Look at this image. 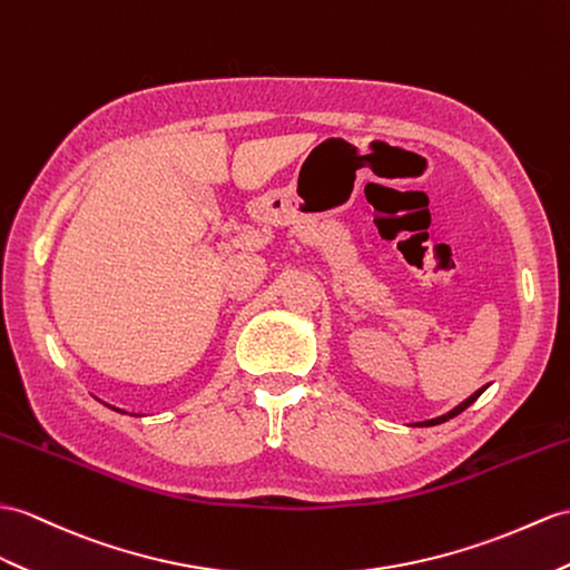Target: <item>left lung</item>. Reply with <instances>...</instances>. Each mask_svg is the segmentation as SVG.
I'll use <instances>...</instances> for the list:
<instances>
[{
  "label": "left lung",
  "instance_id": "8db88e82",
  "mask_svg": "<svg viewBox=\"0 0 570 570\" xmlns=\"http://www.w3.org/2000/svg\"><path fill=\"white\" fill-rule=\"evenodd\" d=\"M483 390H485V386H481V390L479 392H474V394H471L466 401H462V404L460 406H456V409H452L450 413H445V415H438V419H430V421H423V423H419V425H423V428H428V425H440V423H445V421H450V419H454V415H460L464 409H469L471 404H474V401L483 394Z\"/></svg>",
  "mask_w": 570,
  "mask_h": 570
}]
</instances>
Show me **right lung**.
<instances>
[{
  "label": "right lung",
  "mask_w": 570,
  "mask_h": 570,
  "mask_svg": "<svg viewBox=\"0 0 570 570\" xmlns=\"http://www.w3.org/2000/svg\"><path fill=\"white\" fill-rule=\"evenodd\" d=\"M108 406V404H106ZM108 409H114V411H118V413H125V411H120V409H116V406H108Z\"/></svg>",
  "instance_id": "1"
}]
</instances>
